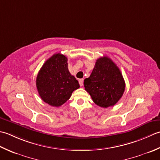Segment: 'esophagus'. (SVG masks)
I'll list each match as a JSON object with an SVG mask.
<instances>
[{
    "instance_id": "1",
    "label": "esophagus",
    "mask_w": 160,
    "mask_h": 160,
    "mask_svg": "<svg viewBox=\"0 0 160 160\" xmlns=\"http://www.w3.org/2000/svg\"><path fill=\"white\" fill-rule=\"evenodd\" d=\"M79 82L80 86H83V79H79Z\"/></svg>"
}]
</instances>
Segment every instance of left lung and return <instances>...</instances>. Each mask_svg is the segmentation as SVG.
Returning <instances> with one entry per match:
<instances>
[{
  "mask_svg": "<svg viewBox=\"0 0 160 160\" xmlns=\"http://www.w3.org/2000/svg\"><path fill=\"white\" fill-rule=\"evenodd\" d=\"M84 87L94 103L102 108L112 106L121 99L125 90V81L119 68L107 57H100Z\"/></svg>",
  "mask_w": 160,
  "mask_h": 160,
  "instance_id": "8db88e82",
  "label": "left lung"
}]
</instances>
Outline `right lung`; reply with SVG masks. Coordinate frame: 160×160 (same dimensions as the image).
Returning <instances> with one entry per match:
<instances>
[{
    "instance_id": "1",
    "label": "right lung",
    "mask_w": 160,
    "mask_h": 160,
    "mask_svg": "<svg viewBox=\"0 0 160 160\" xmlns=\"http://www.w3.org/2000/svg\"><path fill=\"white\" fill-rule=\"evenodd\" d=\"M67 62L65 55L55 54L45 62L38 73L36 84L39 96L52 106L63 105L80 87L68 70Z\"/></svg>"
}]
</instances>
